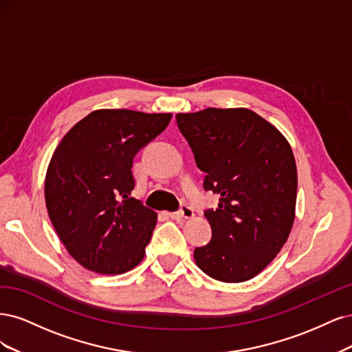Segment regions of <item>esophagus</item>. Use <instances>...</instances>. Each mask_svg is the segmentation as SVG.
<instances>
[{"label": "esophagus", "mask_w": 352, "mask_h": 352, "mask_svg": "<svg viewBox=\"0 0 352 352\" xmlns=\"http://www.w3.org/2000/svg\"><path fill=\"white\" fill-rule=\"evenodd\" d=\"M170 217L175 219V220H185V219H190L194 217V210L188 207V206H184L182 208H180L179 211H175V212H170Z\"/></svg>", "instance_id": "1"}]
</instances>
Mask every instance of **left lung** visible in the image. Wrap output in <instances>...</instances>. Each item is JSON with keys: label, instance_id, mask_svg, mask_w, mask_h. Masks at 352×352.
<instances>
[{"label": "left lung", "instance_id": "left-lung-1", "mask_svg": "<svg viewBox=\"0 0 352 352\" xmlns=\"http://www.w3.org/2000/svg\"><path fill=\"white\" fill-rule=\"evenodd\" d=\"M204 189L219 194L204 216L211 241L194 251L210 278L252 279L278 255L295 217L296 164L291 145L273 124L248 109H206L176 114Z\"/></svg>", "mask_w": 352, "mask_h": 352}]
</instances>
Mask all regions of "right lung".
<instances>
[{
	"mask_svg": "<svg viewBox=\"0 0 352 352\" xmlns=\"http://www.w3.org/2000/svg\"><path fill=\"white\" fill-rule=\"evenodd\" d=\"M172 114L97 110L63 138L45 177L48 216L85 269L122 274L140 264L157 212L131 197L133 158L162 133Z\"/></svg>",
	"mask_w": 352,
	"mask_h": 352,
	"instance_id": "right-lung-1",
	"label": "right lung"
}]
</instances>
